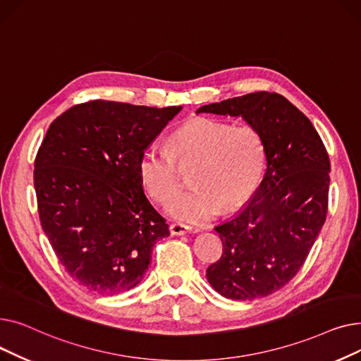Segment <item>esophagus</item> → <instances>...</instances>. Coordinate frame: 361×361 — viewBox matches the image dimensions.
I'll list each match as a JSON object with an SVG mask.
<instances>
[{
  "label": "esophagus",
  "mask_w": 361,
  "mask_h": 361,
  "mask_svg": "<svg viewBox=\"0 0 361 361\" xmlns=\"http://www.w3.org/2000/svg\"><path fill=\"white\" fill-rule=\"evenodd\" d=\"M190 230H192V226H188L183 222H174L169 225V233L173 235H184L187 233H190Z\"/></svg>",
  "instance_id": "1"
}]
</instances>
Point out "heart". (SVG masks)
<instances>
[{
  "instance_id": "obj_1",
  "label": "heart",
  "mask_w": 361,
  "mask_h": 361,
  "mask_svg": "<svg viewBox=\"0 0 361 361\" xmlns=\"http://www.w3.org/2000/svg\"><path fill=\"white\" fill-rule=\"evenodd\" d=\"M190 165L193 188L171 200L166 212L200 224L212 219L221 206L233 209L255 192L264 166L262 136L250 126L196 118L169 136L168 147L147 145L137 169L147 195L165 203L178 188V166Z\"/></svg>"
}]
</instances>
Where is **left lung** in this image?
<instances>
[{
  "label": "left lung",
  "instance_id": "8db88e82",
  "mask_svg": "<svg viewBox=\"0 0 361 361\" xmlns=\"http://www.w3.org/2000/svg\"><path fill=\"white\" fill-rule=\"evenodd\" d=\"M197 112L243 117L262 136L264 177L252 200L215 226L222 255L206 278L226 298L267 297L297 275L325 224L328 150L312 121L275 92L247 93Z\"/></svg>",
  "mask_w": 361,
  "mask_h": 361
}]
</instances>
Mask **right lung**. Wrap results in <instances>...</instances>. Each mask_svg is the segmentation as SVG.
<instances>
[{
	"mask_svg": "<svg viewBox=\"0 0 361 361\" xmlns=\"http://www.w3.org/2000/svg\"><path fill=\"white\" fill-rule=\"evenodd\" d=\"M180 109L94 99L51 123L35 158L37 214L60 263L86 290L135 288L154 245L169 235L137 164Z\"/></svg>",
	"mask_w": 361,
	"mask_h": 361,
	"instance_id": "right-lung-1",
	"label": "right lung"
}]
</instances>
